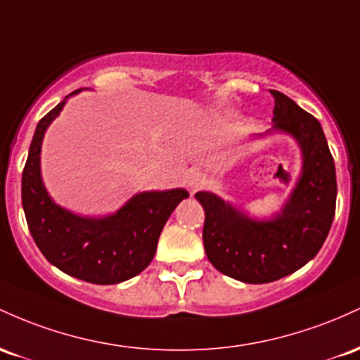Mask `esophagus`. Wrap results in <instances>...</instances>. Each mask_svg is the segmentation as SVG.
I'll return each instance as SVG.
<instances>
[{"label":"esophagus","instance_id":"1","mask_svg":"<svg viewBox=\"0 0 360 360\" xmlns=\"http://www.w3.org/2000/svg\"><path fill=\"white\" fill-rule=\"evenodd\" d=\"M204 185V176L199 172H191L185 176V187L188 188V192H197Z\"/></svg>","mask_w":360,"mask_h":360}]
</instances>
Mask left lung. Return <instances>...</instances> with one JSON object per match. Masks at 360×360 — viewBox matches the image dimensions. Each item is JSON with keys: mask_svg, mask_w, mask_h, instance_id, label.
I'll use <instances>...</instances> for the list:
<instances>
[{"mask_svg": "<svg viewBox=\"0 0 360 360\" xmlns=\"http://www.w3.org/2000/svg\"><path fill=\"white\" fill-rule=\"evenodd\" d=\"M276 102L274 126L257 137L288 134L301 151V172L282 209L272 217H252L212 192H197L205 212V255L224 276L267 284L304 267L328 236L337 202L335 163L321 124L284 93Z\"/></svg>", "mask_w": 360, "mask_h": 360, "instance_id": "obj_1", "label": "left lung"}]
</instances>
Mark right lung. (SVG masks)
<instances>
[{
	"mask_svg": "<svg viewBox=\"0 0 360 360\" xmlns=\"http://www.w3.org/2000/svg\"><path fill=\"white\" fill-rule=\"evenodd\" d=\"M79 91L70 93L37 124L22 175L23 211L32 238L54 267L91 284H119L151 264L163 226L188 192H139L102 217L79 216L52 199L40 172L42 141L68 98Z\"/></svg>",
	"mask_w": 360,
	"mask_h": 360,
	"instance_id": "right-lung-1",
	"label": "right lung"
}]
</instances>
